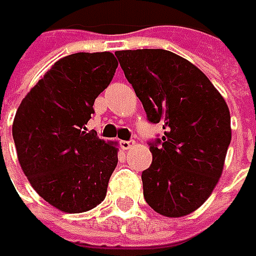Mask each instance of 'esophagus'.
Returning <instances> with one entry per match:
<instances>
[{
	"label": "esophagus",
	"mask_w": 256,
	"mask_h": 256,
	"mask_svg": "<svg viewBox=\"0 0 256 256\" xmlns=\"http://www.w3.org/2000/svg\"><path fill=\"white\" fill-rule=\"evenodd\" d=\"M134 141H121V142H120V145H121V148H122V150H130V148H131V146H134Z\"/></svg>",
	"instance_id": "34e87169"
}]
</instances>
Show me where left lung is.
<instances>
[{
	"instance_id": "8db88e82",
	"label": "left lung",
	"mask_w": 256,
	"mask_h": 256,
	"mask_svg": "<svg viewBox=\"0 0 256 256\" xmlns=\"http://www.w3.org/2000/svg\"><path fill=\"white\" fill-rule=\"evenodd\" d=\"M148 121L164 136L150 142L144 198L154 211L180 218L198 210L220 181L231 144L228 105L208 76L165 50L115 52Z\"/></svg>"
}]
</instances>
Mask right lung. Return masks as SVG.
Wrapping results in <instances>:
<instances>
[{
	"label": "right lung",
	"mask_w": 256,
	"mask_h": 256,
	"mask_svg": "<svg viewBox=\"0 0 256 256\" xmlns=\"http://www.w3.org/2000/svg\"><path fill=\"white\" fill-rule=\"evenodd\" d=\"M116 66L111 52L64 56L16 110L12 136L20 165L36 194L60 211H90L106 195L118 148L85 125Z\"/></svg>",
	"instance_id": "obj_1"
}]
</instances>
